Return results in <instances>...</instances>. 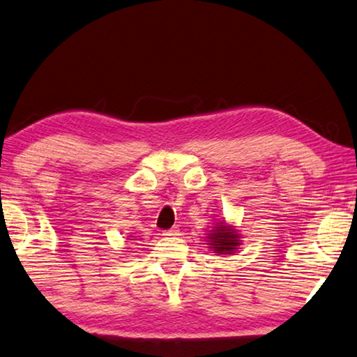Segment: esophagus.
I'll list each match as a JSON object with an SVG mask.
<instances>
[{"mask_svg": "<svg viewBox=\"0 0 357 357\" xmlns=\"http://www.w3.org/2000/svg\"><path fill=\"white\" fill-rule=\"evenodd\" d=\"M178 231H179V230H178L176 227H173V229L163 231V236H176V235H179Z\"/></svg>", "mask_w": 357, "mask_h": 357, "instance_id": "obj_1", "label": "esophagus"}]
</instances>
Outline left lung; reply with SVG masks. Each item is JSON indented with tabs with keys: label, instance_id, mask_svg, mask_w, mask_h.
<instances>
[{
	"label": "left lung",
	"instance_id": "left-lung-1",
	"mask_svg": "<svg viewBox=\"0 0 357 357\" xmlns=\"http://www.w3.org/2000/svg\"><path fill=\"white\" fill-rule=\"evenodd\" d=\"M213 234H209L208 238L211 240L209 245L213 246V250L216 252H230L235 250V246L238 245V235L234 234V230L227 227H216L211 230Z\"/></svg>",
	"mask_w": 357,
	"mask_h": 357
}]
</instances>
